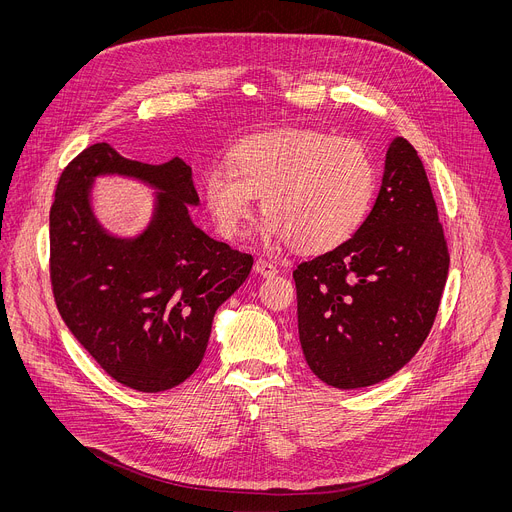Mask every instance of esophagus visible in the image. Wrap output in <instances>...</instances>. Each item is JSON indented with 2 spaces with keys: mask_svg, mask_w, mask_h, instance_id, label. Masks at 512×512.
<instances>
[{
  "mask_svg": "<svg viewBox=\"0 0 512 512\" xmlns=\"http://www.w3.org/2000/svg\"><path fill=\"white\" fill-rule=\"evenodd\" d=\"M253 271H255L257 275H261V277H275V275H277V267L271 265V263L265 261V259H257L255 265H253Z\"/></svg>",
  "mask_w": 512,
  "mask_h": 512,
  "instance_id": "obj_1",
  "label": "esophagus"
}]
</instances>
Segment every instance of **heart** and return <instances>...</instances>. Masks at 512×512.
I'll return each mask as SVG.
<instances>
[{"label": "heart", "instance_id": "b5f03b06", "mask_svg": "<svg viewBox=\"0 0 512 512\" xmlns=\"http://www.w3.org/2000/svg\"><path fill=\"white\" fill-rule=\"evenodd\" d=\"M229 166H212L202 178L216 231L225 239L239 237L261 196L263 239L291 243L306 255L348 241L377 186L373 158L360 141L314 129L249 137L229 152Z\"/></svg>", "mask_w": 512, "mask_h": 512}]
</instances>
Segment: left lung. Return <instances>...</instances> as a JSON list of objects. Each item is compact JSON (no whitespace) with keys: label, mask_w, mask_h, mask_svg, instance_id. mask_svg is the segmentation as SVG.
Returning a JSON list of instances; mask_svg holds the SVG:
<instances>
[{"label":"left lung","mask_w":512,"mask_h":512,"mask_svg":"<svg viewBox=\"0 0 512 512\" xmlns=\"http://www.w3.org/2000/svg\"><path fill=\"white\" fill-rule=\"evenodd\" d=\"M448 267L425 168L397 135L364 223L294 271L300 344L312 373L336 389H362L403 369L431 330Z\"/></svg>","instance_id":"obj_1"}]
</instances>
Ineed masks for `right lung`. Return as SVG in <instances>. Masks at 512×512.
I'll use <instances>...</instances> for the list:
<instances>
[{
    "instance_id": "add662e5",
    "label": "right lung",
    "mask_w": 512,
    "mask_h": 512,
    "mask_svg": "<svg viewBox=\"0 0 512 512\" xmlns=\"http://www.w3.org/2000/svg\"><path fill=\"white\" fill-rule=\"evenodd\" d=\"M119 175L155 190L137 236L104 229L92 206L97 177ZM192 168L127 160L95 143L62 172L50 210V277L58 312L117 383L160 393L202 362L212 320L247 279L253 257L210 239L190 216Z\"/></svg>"
}]
</instances>
